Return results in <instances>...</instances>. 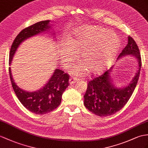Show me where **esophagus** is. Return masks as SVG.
<instances>
[{"instance_id": "1", "label": "esophagus", "mask_w": 148, "mask_h": 148, "mask_svg": "<svg viewBox=\"0 0 148 148\" xmlns=\"http://www.w3.org/2000/svg\"><path fill=\"white\" fill-rule=\"evenodd\" d=\"M77 80H76V79L74 78H70V80H69V83H70V84L72 85V84H75V83H76Z\"/></svg>"}]
</instances>
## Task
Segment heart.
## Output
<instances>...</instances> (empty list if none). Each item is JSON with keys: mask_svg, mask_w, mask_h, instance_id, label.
<instances>
[{"mask_svg": "<svg viewBox=\"0 0 148 148\" xmlns=\"http://www.w3.org/2000/svg\"><path fill=\"white\" fill-rule=\"evenodd\" d=\"M119 37L110 30L99 26L84 27L75 30L70 38V42L64 44L62 51L63 62H73L79 53L86 66L92 69L93 73L101 71L107 65L101 64L96 68L108 56L111 60L117 53L121 46ZM85 67L81 64H75L72 68L73 73L82 75Z\"/></svg>", "mask_w": 148, "mask_h": 148, "instance_id": "1", "label": "heart"}]
</instances>
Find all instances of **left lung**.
Instances as JSON below:
<instances>
[{
    "label": "left lung",
    "instance_id": "8db88e82",
    "mask_svg": "<svg viewBox=\"0 0 148 148\" xmlns=\"http://www.w3.org/2000/svg\"><path fill=\"white\" fill-rule=\"evenodd\" d=\"M127 55L134 57L138 64L135 76L127 86L117 88L113 84L110 75L112 67L88 82L84 95V105L93 114L101 117L111 116L123 108L130 99L138 84L141 68L138 46L131 36H128L127 45L122 49L117 60Z\"/></svg>",
    "mask_w": 148,
    "mask_h": 148
}]
</instances>
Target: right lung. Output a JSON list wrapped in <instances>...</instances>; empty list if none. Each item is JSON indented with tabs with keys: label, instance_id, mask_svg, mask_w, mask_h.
Returning <instances> with one entry per match:
<instances>
[{
	"label": "right lung",
	"instance_id": "obj_1",
	"mask_svg": "<svg viewBox=\"0 0 148 148\" xmlns=\"http://www.w3.org/2000/svg\"><path fill=\"white\" fill-rule=\"evenodd\" d=\"M50 22V20L40 21L24 29L19 32L14 39L10 48V65L14 54L21 42L34 36L49 30L51 28ZM9 71L12 88L18 99L24 107L36 114H45L56 109L61 103L63 93L69 85V75L64 73L61 70L55 69L51 78L42 88L35 92H27L19 88L14 82L10 67Z\"/></svg>",
	"mask_w": 148,
	"mask_h": 148
}]
</instances>
